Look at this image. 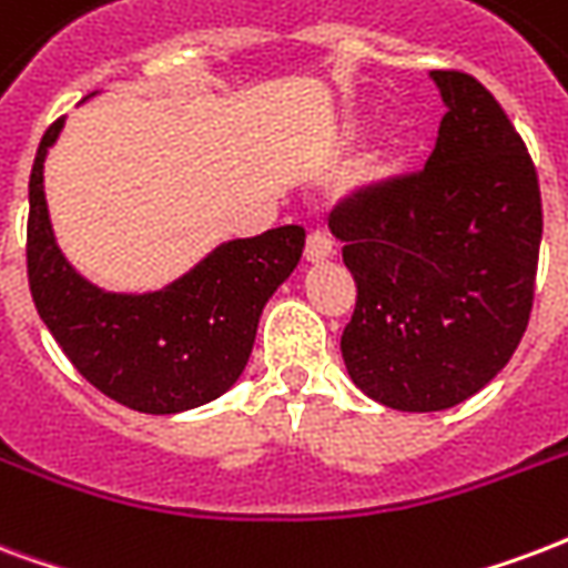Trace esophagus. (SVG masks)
Here are the masks:
<instances>
[{
	"label": "esophagus",
	"mask_w": 568,
	"mask_h": 568,
	"mask_svg": "<svg viewBox=\"0 0 568 568\" xmlns=\"http://www.w3.org/2000/svg\"><path fill=\"white\" fill-rule=\"evenodd\" d=\"M305 257L308 263H320V260H329L332 257V239L326 233H308V242H305Z\"/></svg>",
	"instance_id": "34e87169"
}]
</instances>
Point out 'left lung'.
Returning a JSON list of instances; mask_svg holds the SVG:
<instances>
[{
	"mask_svg": "<svg viewBox=\"0 0 568 568\" xmlns=\"http://www.w3.org/2000/svg\"><path fill=\"white\" fill-rule=\"evenodd\" d=\"M446 104L413 176L365 187L329 215L356 281L341 335L347 374L392 410L462 404L506 368L532 308L539 179L479 80L430 71Z\"/></svg>",
	"mask_w": 568,
	"mask_h": 568,
	"instance_id": "left-lung-1",
	"label": "left lung"
}]
</instances>
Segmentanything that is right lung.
I'll return each instance as SVG.
<instances>
[{
	"label": "right lung",
	"instance_id": "obj_1",
	"mask_svg": "<svg viewBox=\"0 0 568 568\" xmlns=\"http://www.w3.org/2000/svg\"><path fill=\"white\" fill-rule=\"evenodd\" d=\"M65 119L47 128L29 176L26 268L38 314L71 365L131 410H194L245 371L260 314L305 248L300 224L230 239L155 293H106L59 251L44 197V161Z\"/></svg>",
	"mask_w": 568,
	"mask_h": 568
}]
</instances>
